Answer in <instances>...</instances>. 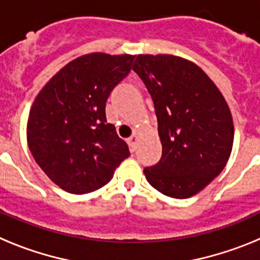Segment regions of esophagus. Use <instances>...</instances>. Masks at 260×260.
I'll return each mask as SVG.
<instances>
[{
  "label": "esophagus",
  "instance_id": "obj_1",
  "mask_svg": "<svg viewBox=\"0 0 260 260\" xmlns=\"http://www.w3.org/2000/svg\"><path fill=\"white\" fill-rule=\"evenodd\" d=\"M127 143H128V147H130V150H132V152H134V151L137 150L138 135H137V134L132 135V137H130V138H128V139H127Z\"/></svg>",
  "mask_w": 260,
  "mask_h": 260
}]
</instances>
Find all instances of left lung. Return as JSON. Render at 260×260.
Listing matches in <instances>:
<instances>
[{
	"label": "left lung",
	"mask_w": 260,
	"mask_h": 260,
	"mask_svg": "<svg viewBox=\"0 0 260 260\" xmlns=\"http://www.w3.org/2000/svg\"><path fill=\"white\" fill-rule=\"evenodd\" d=\"M133 70L153 100L160 161L144 168L152 187L171 198L198 194L225 168L233 147L231 110L194 62L172 54H139Z\"/></svg>",
	"instance_id": "8db88e82"
}]
</instances>
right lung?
I'll use <instances>...</instances> for the list:
<instances>
[{
    "label": "right lung",
    "mask_w": 260,
    "mask_h": 260,
    "mask_svg": "<svg viewBox=\"0 0 260 260\" xmlns=\"http://www.w3.org/2000/svg\"><path fill=\"white\" fill-rule=\"evenodd\" d=\"M134 56L89 53L69 62L43 87L29 110L27 143L39 167L71 194L107 185L130 156L105 103L132 70Z\"/></svg>",
    "instance_id": "right-lung-1"
}]
</instances>
